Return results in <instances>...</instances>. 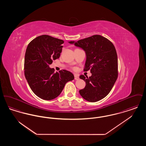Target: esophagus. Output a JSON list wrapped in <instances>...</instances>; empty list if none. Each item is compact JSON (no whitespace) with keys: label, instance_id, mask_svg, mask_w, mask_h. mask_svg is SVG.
Wrapping results in <instances>:
<instances>
[{"label":"esophagus","instance_id":"1","mask_svg":"<svg viewBox=\"0 0 146 146\" xmlns=\"http://www.w3.org/2000/svg\"><path fill=\"white\" fill-rule=\"evenodd\" d=\"M79 77L77 75V74H74V79L75 80H79Z\"/></svg>","mask_w":146,"mask_h":146}]
</instances>
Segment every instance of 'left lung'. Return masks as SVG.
<instances>
[{
	"label": "left lung",
	"instance_id": "1",
	"mask_svg": "<svg viewBox=\"0 0 146 146\" xmlns=\"http://www.w3.org/2000/svg\"><path fill=\"white\" fill-rule=\"evenodd\" d=\"M70 44L83 49L86 59L84 71L90 70V77L79 78L86 85L79 93L85 100L97 102L111 91L118 78V57L115 48L110 40L100 35H94Z\"/></svg>",
	"mask_w": 146,
	"mask_h": 146
}]
</instances>
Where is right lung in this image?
Returning a JSON list of instances; mask_svg holds the SVG:
<instances>
[{"mask_svg": "<svg viewBox=\"0 0 146 146\" xmlns=\"http://www.w3.org/2000/svg\"><path fill=\"white\" fill-rule=\"evenodd\" d=\"M63 40L42 35L29 43L25 53V76L32 91L38 97L53 100L60 95L65 84L74 79L68 70L54 72L49 65L60 57Z\"/></svg>", "mask_w": 146, "mask_h": 146, "instance_id": "1", "label": "right lung"}]
</instances>
